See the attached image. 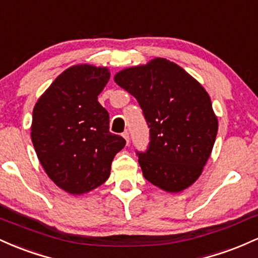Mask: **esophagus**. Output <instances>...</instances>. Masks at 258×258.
I'll use <instances>...</instances> for the list:
<instances>
[{
    "instance_id": "1",
    "label": "esophagus",
    "mask_w": 258,
    "mask_h": 258,
    "mask_svg": "<svg viewBox=\"0 0 258 258\" xmlns=\"http://www.w3.org/2000/svg\"><path fill=\"white\" fill-rule=\"evenodd\" d=\"M121 135H123V138L125 139L126 144H129V133H128V132H124L123 134H121Z\"/></svg>"
}]
</instances>
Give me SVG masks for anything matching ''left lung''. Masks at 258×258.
<instances>
[{
	"label": "left lung",
	"instance_id": "left-lung-1",
	"mask_svg": "<svg viewBox=\"0 0 258 258\" xmlns=\"http://www.w3.org/2000/svg\"><path fill=\"white\" fill-rule=\"evenodd\" d=\"M114 82L137 98L149 124V150L138 152L145 179L167 192L191 186L210 158L218 132L204 86L161 57L121 69Z\"/></svg>",
	"mask_w": 258,
	"mask_h": 258
}]
</instances>
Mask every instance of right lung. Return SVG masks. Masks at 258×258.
<instances>
[{
	"instance_id": "add662e5",
	"label": "right lung",
	"mask_w": 258,
	"mask_h": 258,
	"mask_svg": "<svg viewBox=\"0 0 258 258\" xmlns=\"http://www.w3.org/2000/svg\"><path fill=\"white\" fill-rule=\"evenodd\" d=\"M109 77L107 67H69L34 107L30 135L37 158L48 178L71 195L105 183L125 145L109 133L108 112L97 101Z\"/></svg>"
}]
</instances>
